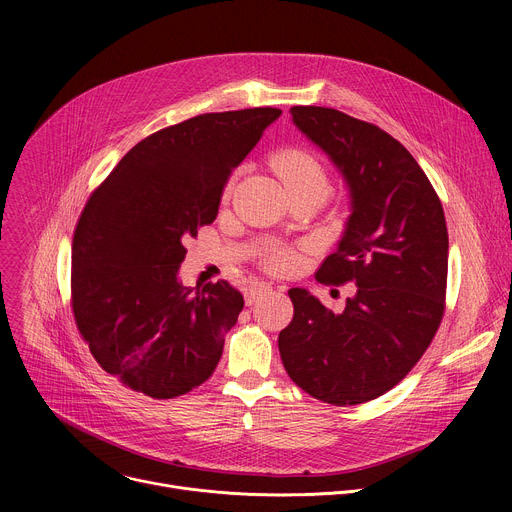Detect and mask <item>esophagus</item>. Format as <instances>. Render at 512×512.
Listing matches in <instances>:
<instances>
[{
    "mask_svg": "<svg viewBox=\"0 0 512 512\" xmlns=\"http://www.w3.org/2000/svg\"><path fill=\"white\" fill-rule=\"evenodd\" d=\"M271 289L269 283H263V281H255L251 283L247 289H245V304L251 306L257 298H261L263 294H267V291Z\"/></svg>",
    "mask_w": 512,
    "mask_h": 512,
    "instance_id": "1",
    "label": "esophagus"
}]
</instances>
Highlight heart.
I'll return each mask as SVG.
<instances>
[{"label": "heart", "instance_id": "b5f03b06", "mask_svg": "<svg viewBox=\"0 0 512 512\" xmlns=\"http://www.w3.org/2000/svg\"><path fill=\"white\" fill-rule=\"evenodd\" d=\"M271 164L275 168V172L279 174V178L283 180L287 190H294V188H304V186H320L326 188V174L324 168L320 166V162L302 150H281L271 158ZM233 182H229L225 196L231 194ZM265 267L273 273H289L294 271L300 263V257L294 249H287V247H275L271 249L265 259H263Z\"/></svg>", "mask_w": 512, "mask_h": 512}]
</instances>
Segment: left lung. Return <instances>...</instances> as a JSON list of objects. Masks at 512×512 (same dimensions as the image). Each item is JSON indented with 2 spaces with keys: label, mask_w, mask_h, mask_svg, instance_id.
Returning <instances> with one entry per match:
<instances>
[{
  "label": "left lung",
  "mask_w": 512,
  "mask_h": 512,
  "mask_svg": "<svg viewBox=\"0 0 512 512\" xmlns=\"http://www.w3.org/2000/svg\"><path fill=\"white\" fill-rule=\"evenodd\" d=\"M294 123L346 180L352 212L316 279L356 283L340 314L306 289L287 294L283 367L308 395L338 407L385 395L419 362L446 310L448 229L440 198L381 127L328 107H291Z\"/></svg>",
  "instance_id": "1"
}]
</instances>
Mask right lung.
<instances>
[{"mask_svg": "<svg viewBox=\"0 0 512 512\" xmlns=\"http://www.w3.org/2000/svg\"><path fill=\"white\" fill-rule=\"evenodd\" d=\"M281 115H196L131 148L91 194L72 239L70 304L101 369L131 391L174 399L221 360L243 296L227 281H178L184 239L210 225L231 172Z\"/></svg>", "mask_w": 512, "mask_h": 512, "instance_id": "1", "label": "right lung"}]
</instances>
